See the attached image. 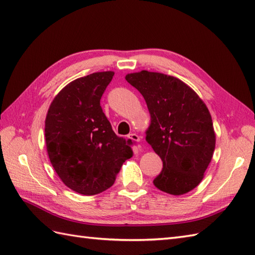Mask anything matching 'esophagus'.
<instances>
[{
    "instance_id": "34e87169",
    "label": "esophagus",
    "mask_w": 255,
    "mask_h": 255,
    "mask_svg": "<svg viewBox=\"0 0 255 255\" xmlns=\"http://www.w3.org/2000/svg\"><path fill=\"white\" fill-rule=\"evenodd\" d=\"M128 138L131 139L132 141H136V142H139V141H140V137L138 136L137 133H130V134H129V136H128Z\"/></svg>"
}]
</instances>
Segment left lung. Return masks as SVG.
I'll return each instance as SVG.
<instances>
[{
  "mask_svg": "<svg viewBox=\"0 0 255 255\" xmlns=\"http://www.w3.org/2000/svg\"><path fill=\"white\" fill-rule=\"evenodd\" d=\"M126 80L141 93L151 115L145 140L163 162L154 186L171 195L188 193L202 182L214 154L216 136L208 108L171 75L143 70L127 74Z\"/></svg>",
  "mask_w": 255,
  "mask_h": 255,
  "instance_id": "obj_1",
  "label": "left lung"
}]
</instances>
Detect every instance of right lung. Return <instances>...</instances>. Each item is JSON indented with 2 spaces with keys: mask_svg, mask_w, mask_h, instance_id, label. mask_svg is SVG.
I'll return each mask as SVG.
<instances>
[{
  "mask_svg": "<svg viewBox=\"0 0 255 255\" xmlns=\"http://www.w3.org/2000/svg\"><path fill=\"white\" fill-rule=\"evenodd\" d=\"M114 72H96L63 88L45 122L47 152L58 176L72 191L95 195L115 182L131 158L129 141L116 136L101 106Z\"/></svg>",
  "mask_w": 255,
  "mask_h": 255,
  "instance_id": "add662e5",
  "label": "right lung"
}]
</instances>
